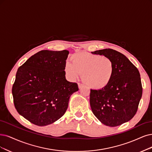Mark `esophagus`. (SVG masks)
<instances>
[{
  "label": "esophagus",
  "instance_id": "1",
  "mask_svg": "<svg viewBox=\"0 0 152 152\" xmlns=\"http://www.w3.org/2000/svg\"><path fill=\"white\" fill-rule=\"evenodd\" d=\"M83 86V84H81V83H78V88H79V89L81 88Z\"/></svg>",
  "mask_w": 152,
  "mask_h": 152
}]
</instances>
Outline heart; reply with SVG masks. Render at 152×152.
I'll use <instances>...</instances> for the list:
<instances>
[{"instance_id": "obj_1", "label": "heart", "mask_w": 152, "mask_h": 152, "mask_svg": "<svg viewBox=\"0 0 152 152\" xmlns=\"http://www.w3.org/2000/svg\"><path fill=\"white\" fill-rule=\"evenodd\" d=\"M72 63L67 61L64 71L71 80L83 74V81L90 88L100 89L107 86L115 75V66L108 57L87 52L72 54Z\"/></svg>"}]
</instances>
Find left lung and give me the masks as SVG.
<instances>
[{
	"label": "left lung",
	"mask_w": 152,
	"mask_h": 152,
	"mask_svg": "<svg viewBox=\"0 0 152 152\" xmlns=\"http://www.w3.org/2000/svg\"><path fill=\"white\" fill-rule=\"evenodd\" d=\"M113 60L115 75L111 83L101 89H91V108L103 124L114 127L130 121L136 114L142 96L138 69L125 55L112 49L91 52Z\"/></svg>",
	"instance_id": "8db88e82"
}]
</instances>
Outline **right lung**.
I'll use <instances>...</instances> for the list:
<instances>
[{
  "mask_svg": "<svg viewBox=\"0 0 152 152\" xmlns=\"http://www.w3.org/2000/svg\"><path fill=\"white\" fill-rule=\"evenodd\" d=\"M67 50H42L32 56L16 72L12 93L18 113L37 126L52 124L63 116L77 83L66 80Z\"/></svg>",
  "mask_w": 152,
  "mask_h": 152,
  "instance_id": "1",
  "label": "right lung"
}]
</instances>
